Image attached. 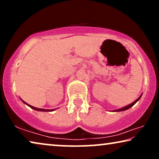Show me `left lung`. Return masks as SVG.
<instances>
[{"instance_id": "obj_1", "label": "left lung", "mask_w": 159, "mask_h": 159, "mask_svg": "<svg viewBox=\"0 0 159 159\" xmlns=\"http://www.w3.org/2000/svg\"><path fill=\"white\" fill-rule=\"evenodd\" d=\"M141 96H142V95H140V97H139V98H138V99H137L135 101H134V102H133V103H132L131 104H129V105L126 106H125V107H123V108H119V109H117V110H114V111H125V110H127V109H129V108H131V107H132V106H133L134 105V104H135V103H137V102H138V101H139V100H140V98H141Z\"/></svg>"}]
</instances>
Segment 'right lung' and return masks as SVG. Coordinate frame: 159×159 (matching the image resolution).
Returning a JSON list of instances; mask_svg holds the SVG:
<instances>
[{
    "label": "right lung",
    "mask_w": 159,
    "mask_h": 159,
    "mask_svg": "<svg viewBox=\"0 0 159 159\" xmlns=\"http://www.w3.org/2000/svg\"><path fill=\"white\" fill-rule=\"evenodd\" d=\"M21 101H22V100H21ZM23 101V103H25L26 105H27V106H29L30 108H33L34 110H36V111H54L55 109H43V108H36V107H34V106H30V105H29V104L28 103H26V102H25L24 101Z\"/></svg>",
    "instance_id": "right-lung-1"
}]
</instances>
